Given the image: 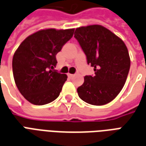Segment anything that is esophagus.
<instances>
[{"label": "esophagus", "mask_w": 146, "mask_h": 146, "mask_svg": "<svg viewBox=\"0 0 146 146\" xmlns=\"http://www.w3.org/2000/svg\"><path fill=\"white\" fill-rule=\"evenodd\" d=\"M68 75L69 77H71V78L73 77V76H74V74H70V73H69V74H68Z\"/></svg>", "instance_id": "34e87169"}]
</instances>
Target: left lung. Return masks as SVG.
I'll return each instance as SVG.
<instances>
[{"mask_svg":"<svg viewBox=\"0 0 146 146\" xmlns=\"http://www.w3.org/2000/svg\"><path fill=\"white\" fill-rule=\"evenodd\" d=\"M74 38L95 72L94 76L84 77V83L77 89L78 96L92 105L108 104L120 93L127 79L131 65L127 46L115 34L100 25L77 28Z\"/></svg>","mask_w":146,"mask_h":146,"instance_id":"1","label":"left lung"}]
</instances>
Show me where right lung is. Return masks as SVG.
<instances>
[{"label":"right lung","mask_w":146,"mask_h":146,"mask_svg":"<svg viewBox=\"0 0 146 146\" xmlns=\"http://www.w3.org/2000/svg\"><path fill=\"white\" fill-rule=\"evenodd\" d=\"M74 29H46L29 36L19 45L12 60L14 79L19 92L34 105L56 100L68 78L54 70L56 55L73 36Z\"/></svg>","instance_id":"right-lung-1"}]
</instances>
